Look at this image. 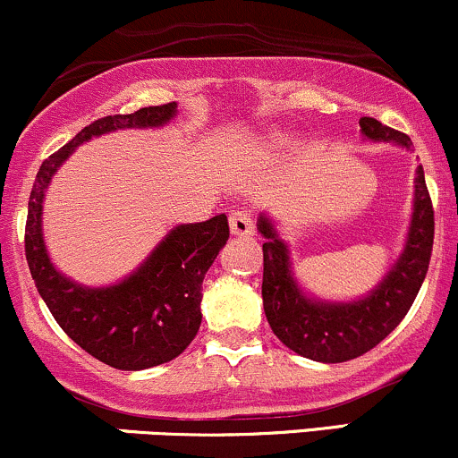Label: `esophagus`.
Here are the masks:
<instances>
[{
	"instance_id": "obj_1",
	"label": "esophagus",
	"mask_w": 458,
	"mask_h": 458,
	"mask_svg": "<svg viewBox=\"0 0 458 458\" xmlns=\"http://www.w3.org/2000/svg\"><path fill=\"white\" fill-rule=\"evenodd\" d=\"M229 227L235 238H250V235L255 233L252 218L244 212V209H233V212L229 214Z\"/></svg>"
}]
</instances>
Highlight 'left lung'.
Returning a JSON list of instances; mask_svg holds the SVG:
<instances>
[{
	"mask_svg": "<svg viewBox=\"0 0 458 458\" xmlns=\"http://www.w3.org/2000/svg\"><path fill=\"white\" fill-rule=\"evenodd\" d=\"M367 139L411 148V139L375 117H362ZM263 242V310L283 345L315 362H347L377 347L401 324L420 292L431 261L435 212L422 165L416 169L411 227L399 261L367 298L353 302H321L309 298L295 283L287 244L278 238L272 220L259 216Z\"/></svg>",
	"mask_w": 458,
	"mask_h": 458,
	"instance_id": "8db88e82",
	"label": "left lung"
}]
</instances>
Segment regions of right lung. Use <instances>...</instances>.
<instances>
[{
  "instance_id": "add662e5",
  "label": "right lung",
  "mask_w": 458,
  "mask_h": 458,
  "mask_svg": "<svg viewBox=\"0 0 458 458\" xmlns=\"http://www.w3.org/2000/svg\"><path fill=\"white\" fill-rule=\"evenodd\" d=\"M175 111V102H166L91 122L40 165L30 192L25 257L38 293L59 327L81 349L120 370H143L169 362L197 336L201 284L229 240L227 216L218 214L206 223L177 225L137 272L111 287L91 289L53 267L42 240V201L53 174L77 145L120 128L163 126Z\"/></svg>"
}]
</instances>
